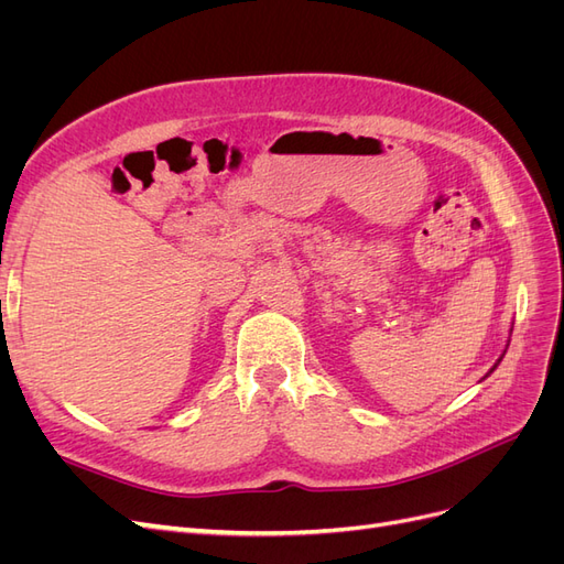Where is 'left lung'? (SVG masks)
Returning <instances> with one entry per match:
<instances>
[{
    "mask_svg": "<svg viewBox=\"0 0 564 564\" xmlns=\"http://www.w3.org/2000/svg\"><path fill=\"white\" fill-rule=\"evenodd\" d=\"M499 362H501V357H499ZM499 362H497V365H499ZM497 365H494V367H491V369H489V373H491V371H494V369H497ZM489 373H487V377H489Z\"/></svg>",
    "mask_w": 564,
    "mask_h": 564,
    "instance_id": "8db88e82",
    "label": "left lung"
}]
</instances>
